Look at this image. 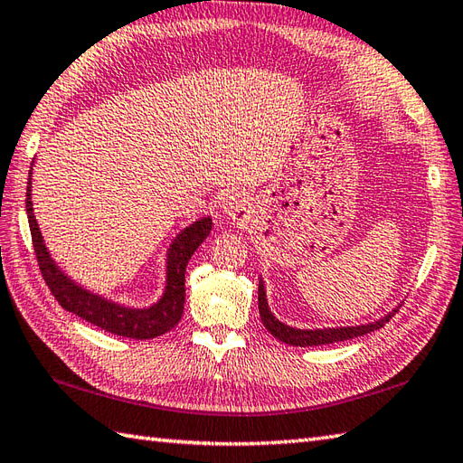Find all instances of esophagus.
Wrapping results in <instances>:
<instances>
[{
    "instance_id": "obj_1",
    "label": "esophagus",
    "mask_w": 463,
    "mask_h": 463,
    "mask_svg": "<svg viewBox=\"0 0 463 463\" xmlns=\"http://www.w3.org/2000/svg\"><path fill=\"white\" fill-rule=\"evenodd\" d=\"M222 210L233 222L243 220L245 215H248V200H245L241 194H238V192L225 194V198L222 200Z\"/></svg>"
}]
</instances>
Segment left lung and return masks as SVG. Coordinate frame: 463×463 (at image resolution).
I'll list each match as a JSON object with an SVG mask.
<instances>
[{"instance_id": "1", "label": "left lung", "mask_w": 463, "mask_h": 463, "mask_svg": "<svg viewBox=\"0 0 463 463\" xmlns=\"http://www.w3.org/2000/svg\"><path fill=\"white\" fill-rule=\"evenodd\" d=\"M260 317L261 323L265 325L267 331H269L275 338H279L285 345H293V346H318V345H331L338 341H348V338L361 336L366 333H373L376 328H383L390 318H392L398 309L390 311L386 317L378 318L374 323L368 325H358V326H336V328H295L285 325L281 321H277L273 313L269 311V305H267L265 299V287L263 281L260 279Z\"/></svg>"}]
</instances>
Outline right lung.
<instances>
[{"label":"right lung","mask_w":463,"mask_h":463,"mask_svg":"<svg viewBox=\"0 0 463 463\" xmlns=\"http://www.w3.org/2000/svg\"><path fill=\"white\" fill-rule=\"evenodd\" d=\"M27 220L31 230V240H33V250L37 255V263L41 275L55 295L59 305L85 321L92 323L99 328L118 335L145 341V338H156L168 333L174 325H178L184 313V301H186V265L190 258L200 248V243L208 238L212 230V218H202L182 230L176 240L172 241L166 260V289H164L162 299L154 303L146 309H132V307L118 305L109 301L105 297L90 293L83 287L71 281L63 271L59 269L57 263L51 260L45 248L43 238H41L39 225L33 215V202H31V170L27 182Z\"/></svg>","instance_id":"add662e5"}]
</instances>
